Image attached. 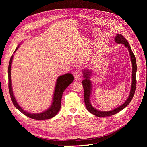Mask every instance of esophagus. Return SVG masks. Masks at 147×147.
I'll use <instances>...</instances> for the list:
<instances>
[{
    "mask_svg": "<svg viewBox=\"0 0 147 147\" xmlns=\"http://www.w3.org/2000/svg\"><path fill=\"white\" fill-rule=\"evenodd\" d=\"M73 75L74 77V79L76 80H79L80 78H81V76H82V73L78 70V71H75L73 73Z\"/></svg>",
    "mask_w": 147,
    "mask_h": 147,
    "instance_id": "obj_1",
    "label": "esophagus"
}]
</instances>
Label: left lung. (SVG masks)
I'll return each instance as SVG.
<instances>
[{
    "label": "left lung",
    "instance_id": "8db88e82",
    "mask_svg": "<svg viewBox=\"0 0 147 147\" xmlns=\"http://www.w3.org/2000/svg\"><path fill=\"white\" fill-rule=\"evenodd\" d=\"M114 41L117 43H122L124 44L126 48H128L129 52L130 53V55L131 58V61H132V88H131L130 93L129 95V98L126 100V101L120 105V107L116 108V109L110 111H101L97 110L91 105L90 104V86H91V82L90 80L89 79V75L90 73L88 71H84V78L86 79H84L82 81V84L84 89V104L86 107V109L88 110L92 114H94L95 115H96L98 117H107V116H110V115H114L116 114L124 109L125 108L129 105V104L132 101V99L134 96L135 92L136 90V69H137V65H136V62L135 57L134 54L131 49L130 46L127 40L125 38V37L122 36L120 34H118L115 36L114 38Z\"/></svg>",
    "mask_w": 147,
    "mask_h": 147
}]
</instances>
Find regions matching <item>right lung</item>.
Here are the masks:
<instances>
[{
    "instance_id": "1",
    "label": "right lung",
    "mask_w": 147,
    "mask_h": 147,
    "mask_svg": "<svg viewBox=\"0 0 147 147\" xmlns=\"http://www.w3.org/2000/svg\"><path fill=\"white\" fill-rule=\"evenodd\" d=\"M18 47L19 46H18V47L16 48V49L15 50L14 52L18 49ZM13 57V55H12V57H11L9 66H8V88H9L10 96L14 106L22 114H24V115H26V116L33 119H35L37 120H47L55 116V115H56L58 113V111H59L60 108L61 107V99H62V96H63L64 91L68 87V86L69 85L70 83H72V82L74 80L73 75L72 74H65L58 77V78L57 80L55 92H54L53 102L49 109L40 114H30L29 113L25 111L24 110H23L22 108L20 107V105L17 102L16 100H15L13 94L12 86H11V64H12Z\"/></svg>"
}]
</instances>
